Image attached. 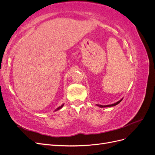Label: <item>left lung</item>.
<instances>
[{
    "mask_svg": "<svg viewBox=\"0 0 155 155\" xmlns=\"http://www.w3.org/2000/svg\"><path fill=\"white\" fill-rule=\"evenodd\" d=\"M123 100V98L121 100H120V101H117L116 103H115V104H111V105H96L97 106H98V107H113V106H115V105H118V104H120V103L121 101V100Z\"/></svg>",
    "mask_w": 155,
    "mask_h": 155,
    "instance_id": "1",
    "label": "left lung"
}]
</instances>
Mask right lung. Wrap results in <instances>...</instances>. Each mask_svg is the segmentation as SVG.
<instances>
[{
  "mask_svg": "<svg viewBox=\"0 0 155 155\" xmlns=\"http://www.w3.org/2000/svg\"><path fill=\"white\" fill-rule=\"evenodd\" d=\"M63 105H64V104H63L61 106H59V107H58L57 108V109H56L55 110V111H57V110H59V109H61V108L63 107Z\"/></svg>",
  "mask_w": 155,
  "mask_h": 155,
  "instance_id": "right-lung-1",
  "label": "right lung"
}]
</instances>
